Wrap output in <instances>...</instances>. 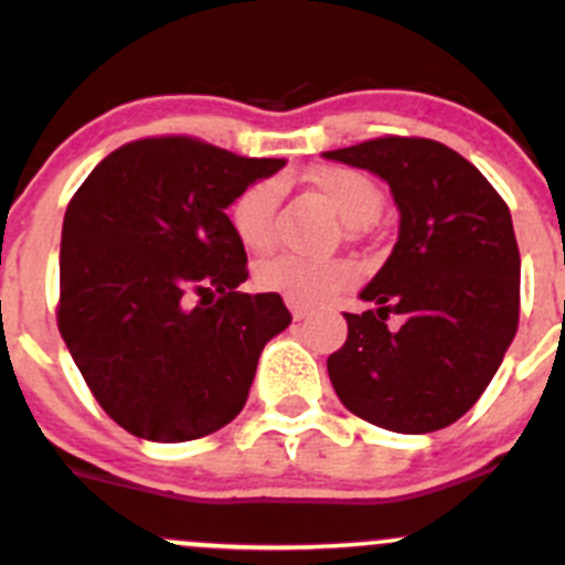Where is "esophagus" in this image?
Wrapping results in <instances>:
<instances>
[{
	"label": "esophagus",
	"instance_id": "obj_1",
	"mask_svg": "<svg viewBox=\"0 0 565 565\" xmlns=\"http://www.w3.org/2000/svg\"><path fill=\"white\" fill-rule=\"evenodd\" d=\"M289 309H292V317L298 319V322H300V319L309 317V309H306V306H300V303H292V300H289Z\"/></svg>",
	"mask_w": 565,
	"mask_h": 565
}]
</instances>
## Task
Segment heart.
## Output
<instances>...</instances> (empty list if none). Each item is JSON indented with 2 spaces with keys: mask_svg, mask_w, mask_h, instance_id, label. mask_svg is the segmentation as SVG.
Returning <instances> with one entry per match:
<instances>
[{
  "mask_svg": "<svg viewBox=\"0 0 565 565\" xmlns=\"http://www.w3.org/2000/svg\"><path fill=\"white\" fill-rule=\"evenodd\" d=\"M309 185L347 226L369 224L383 204V193L372 177L358 169L319 167L309 174ZM276 204L278 188L267 180L254 182L232 204V226L254 254H265L276 241ZM355 276V267L344 259H306L298 254L273 256L256 270L262 287L303 306L324 303L339 289L350 287Z\"/></svg>",
  "mask_w": 565,
  "mask_h": 565,
  "instance_id": "obj_1",
  "label": "heart"
}]
</instances>
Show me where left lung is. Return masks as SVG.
Listing matches in <instances>:
<instances>
[{
    "mask_svg": "<svg viewBox=\"0 0 565 565\" xmlns=\"http://www.w3.org/2000/svg\"><path fill=\"white\" fill-rule=\"evenodd\" d=\"M388 182L398 237L361 289L328 358L335 396L402 435L446 429L478 402L520 322V248L503 199L470 161L431 139L363 141L322 152ZM403 324L387 328V315Z\"/></svg>",
    "mask_w": 565,
    "mask_h": 565,
    "instance_id": "left-lung-1",
    "label": "left lung"
}]
</instances>
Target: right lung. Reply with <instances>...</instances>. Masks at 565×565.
<instances>
[{
    "label": "right lung",
    "mask_w": 565,
    "mask_h": 565,
    "mask_svg": "<svg viewBox=\"0 0 565 565\" xmlns=\"http://www.w3.org/2000/svg\"><path fill=\"white\" fill-rule=\"evenodd\" d=\"M284 158H241L180 136L106 156L71 199L60 248V333L100 407L141 440L230 424L292 315L237 292L246 248L226 207Z\"/></svg>",
    "instance_id": "right-lung-1"
}]
</instances>
